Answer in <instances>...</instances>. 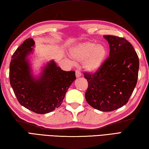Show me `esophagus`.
I'll use <instances>...</instances> for the list:
<instances>
[{
  "label": "esophagus",
  "instance_id": "1",
  "mask_svg": "<svg viewBox=\"0 0 149 149\" xmlns=\"http://www.w3.org/2000/svg\"><path fill=\"white\" fill-rule=\"evenodd\" d=\"M75 75H76L77 78H79L81 76V73L79 72V70L75 71Z\"/></svg>",
  "mask_w": 149,
  "mask_h": 149
}]
</instances>
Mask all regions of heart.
<instances>
[{
    "label": "heart",
    "mask_w": 149,
    "mask_h": 149,
    "mask_svg": "<svg viewBox=\"0 0 149 149\" xmlns=\"http://www.w3.org/2000/svg\"><path fill=\"white\" fill-rule=\"evenodd\" d=\"M70 54L75 61L83 63L86 71L93 73L104 64L107 55L106 47L96 43L86 42L78 44L70 49Z\"/></svg>",
    "instance_id": "b5f03b06"
}]
</instances>
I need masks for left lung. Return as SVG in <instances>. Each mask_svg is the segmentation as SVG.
Here are the masks:
<instances>
[{
  "instance_id": "obj_1",
  "label": "left lung",
  "mask_w": 149,
  "mask_h": 149,
  "mask_svg": "<svg viewBox=\"0 0 149 149\" xmlns=\"http://www.w3.org/2000/svg\"><path fill=\"white\" fill-rule=\"evenodd\" d=\"M109 57L94 73H84L88 87L85 99L93 108L111 111L127 104L136 85L139 58L133 47L123 38L104 35Z\"/></svg>"
}]
</instances>
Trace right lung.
Here are the masks:
<instances>
[{
  "mask_svg": "<svg viewBox=\"0 0 149 149\" xmlns=\"http://www.w3.org/2000/svg\"><path fill=\"white\" fill-rule=\"evenodd\" d=\"M33 39L28 38L18 47L9 65V81L22 106L38 114L58 108L69 87L75 79L74 71L66 72L51 60L43 66L38 76L33 74L29 56L34 51Z\"/></svg>",
  "mask_w": 149,
  "mask_h": 149,
  "instance_id": "obj_1",
  "label": "right lung"
}]
</instances>
